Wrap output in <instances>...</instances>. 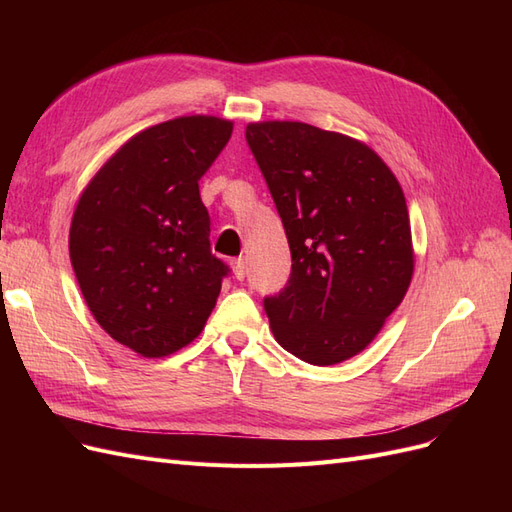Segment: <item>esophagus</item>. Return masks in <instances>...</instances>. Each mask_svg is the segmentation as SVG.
<instances>
[{
  "mask_svg": "<svg viewBox=\"0 0 512 512\" xmlns=\"http://www.w3.org/2000/svg\"><path fill=\"white\" fill-rule=\"evenodd\" d=\"M232 273H235L237 280H243L245 273H247V269H245V260H243V258L232 260Z\"/></svg>",
  "mask_w": 512,
  "mask_h": 512,
  "instance_id": "esophagus-1",
  "label": "esophagus"
}]
</instances>
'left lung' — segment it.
<instances>
[{"label": "left lung", "instance_id": "8db88e82", "mask_svg": "<svg viewBox=\"0 0 512 512\" xmlns=\"http://www.w3.org/2000/svg\"><path fill=\"white\" fill-rule=\"evenodd\" d=\"M245 141L292 256L286 286L265 297L273 335L305 363H342L369 346L412 280L401 185L376 151L309 123H250Z\"/></svg>", "mask_w": 512, "mask_h": 512}]
</instances>
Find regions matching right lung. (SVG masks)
I'll return each instance as SVG.
<instances>
[{"mask_svg": "<svg viewBox=\"0 0 512 512\" xmlns=\"http://www.w3.org/2000/svg\"><path fill=\"white\" fill-rule=\"evenodd\" d=\"M230 134V121L205 115L147 128L98 170L76 205L70 260L91 314L149 359L200 335L230 273L211 254L198 192Z\"/></svg>", "mask_w": 512, "mask_h": 512, "instance_id": "1", "label": "right lung"}]
</instances>
